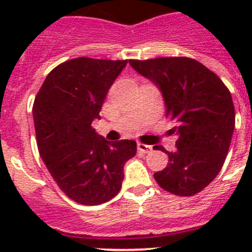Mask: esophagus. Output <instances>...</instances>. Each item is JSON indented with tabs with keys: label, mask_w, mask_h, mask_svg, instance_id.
I'll return each instance as SVG.
<instances>
[{
	"label": "esophagus",
	"mask_w": 252,
	"mask_h": 252,
	"mask_svg": "<svg viewBox=\"0 0 252 252\" xmlns=\"http://www.w3.org/2000/svg\"><path fill=\"white\" fill-rule=\"evenodd\" d=\"M138 150L142 154H149V152H151L152 147L150 146V145H146V144H142V142H139L138 144Z\"/></svg>",
	"instance_id": "obj_1"
}]
</instances>
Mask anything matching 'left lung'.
<instances>
[{"label":"left lung","mask_w":252,"mask_h":252,"mask_svg":"<svg viewBox=\"0 0 252 252\" xmlns=\"http://www.w3.org/2000/svg\"><path fill=\"white\" fill-rule=\"evenodd\" d=\"M131 67L154 81L166 102V117L178 135L168 164L154 174L157 184L178 196L202 191L220 173L235 126L232 95L217 74L189 57L130 60Z\"/></svg>","instance_id":"obj_1"}]
</instances>
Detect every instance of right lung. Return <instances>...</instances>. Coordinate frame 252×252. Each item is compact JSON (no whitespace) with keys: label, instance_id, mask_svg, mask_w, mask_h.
I'll return each mask as SVG.
<instances>
[{"label":"right lung","instance_id":"add662e5","mask_svg":"<svg viewBox=\"0 0 252 252\" xmlns=\"http://www.w3.org/2000/svg\"><path fill=\"white\" fill-rule=\"evenodd\" d=\"M126 63L90 57L65 61L48 73L35 96L40 156L58 188L78 204L113 199L122 188L124 163L136 154L134 140L107 141L91 126Z\"/></svg>","mask_w":252,"mask_h":252}]
</instances>
